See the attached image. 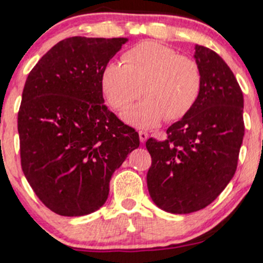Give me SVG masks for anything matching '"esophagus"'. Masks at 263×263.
<instances>
[{"label": "esophagus", "instance_id": "34e87169", "mask_svg": "<svg viewBox=\"0 0 263 263\" xmlns=\"http://www.w3.org/2000/svg\"><path fill=\"white\" fill-rule=\"evenodd\" d=\"M138 136H140V141L144 142L147 140V137H148V134H147L146 131H143V129H140V131H138Z\"/></svg>", "mask_w": 263, "mask_h": 263}]
</instances>
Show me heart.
Segmentation results:
<instances>
[{
    "label": "heart",
    "mask_w": 263,
    "mask_h": 263,
    "mask_svg": "<svg viewBox=\"0 0 263 263\" xmlns=\"http://www.w3.org/2000/svg\"><path fill=\"white\" fill-rule=\"evenodd\" d=\"M122 63L108 62L101 71L100 84L115 110H126L141 91L146 96L125 114V120L132 125L151 127L163 119L176 121L197 104L203 73L193 58L179 55L158 42L144 41L123 53Z\"/></svg>",
    "instance_id": "heart-1"
}]
</instances>
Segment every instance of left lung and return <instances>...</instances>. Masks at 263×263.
Listing matches in <instances>:
<instances>
[{"label":"left lung","mask_w":263,"mask_h":263,"mask_svg":"<svg viewBox=\"0 0 263 263\" xmlns=\"http://www.w3.org/2000/svg\"><path fill=\"white\" fill-rule=\"evenodd\" d=\"M194 58L203 73L197 104L170 126L167 140L146 142L149 195L173 214L204 209L219 197L236 172L245 135L243 95L231 69L203 45L195 47Z\"/></svg>","instance_id":"1"}]
</instances>
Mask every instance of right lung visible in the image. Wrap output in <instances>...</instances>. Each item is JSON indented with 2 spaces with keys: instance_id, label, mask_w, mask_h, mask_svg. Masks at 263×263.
<instances>
[{
  "instance_id": "right-lung-1",
  "label": "right lung",
  "mask_w": 263,
  "mask_h": 263,
  "mask_svg": "<svg viewBox=\"0 0 263 263\" xmlns=\"http://www.w3.org/2000/svg\"><path fill=\"white\" fill-rule=\"evenodd\" d=\"M126 38L70 37L39 59L18 111L21 165L33 192L62 216L93 213L110 179L140 146L138 132L104 104L101 71Z\"/></svg>"
}]
</instances>
